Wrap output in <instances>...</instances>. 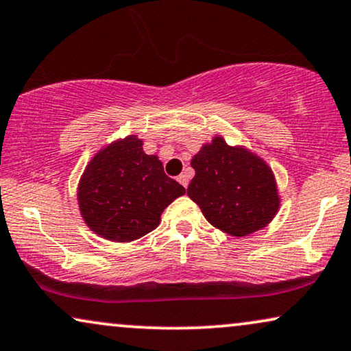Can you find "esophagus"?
<instances>
[{
    "label": "esophagus",
    "mask_w": 351,
    "mask_h": 351,
    "mask_svg": "<svg viewBox=\"0 0 351 351\" xmlns=\"http://www.w3.org/2000/svg\"><path fill=\"white\" fill-rule=\"evenodd\" d=\"M177 180H179V184L182 186H185V189L189 186V176H186V174H180L179 177H177Z\"/></svg>",
    "instance_id": "esophagus-1"
}]
</instances>
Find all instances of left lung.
<instances>
[{"instance_id": "left-lung-1", "label": "left lung", "mask_w": 351, "mask_h": 351, "mask_svg": "<svg viewBox=\"0 0 351 351\" xmlns=\"http://www.w3.org/2000/svg\"><path fill=\"white\" fill-rule=\"evenodd\" d=\"M195 177L186 195L209 224L234 237L266 227L279 211V193L271 167L242 147H229L222 136L203 145L192 159Z\"/></svg>"}]
</instances>
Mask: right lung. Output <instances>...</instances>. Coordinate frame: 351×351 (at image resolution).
Returning <instances> with one entry per match:
<instances>
[{
	"instance_id": "right-lung-1",
	"label": "right lung",
	"mask_w": 351,
	"mask_h": 351,
	"mask_svg": "<svg viewBox=\"0 0 351 351\" xmlns=\"http://www.w3.org/2000/svg\"><path fill=\"white\" fill-rule=\"evenodd\" d=\"M142 145L135 135L108 145L80 177L77 199L82 217L106 240L132 242L147 235L158 227L161 213L185 193Z\"/></svg>"
}]
</instances>
